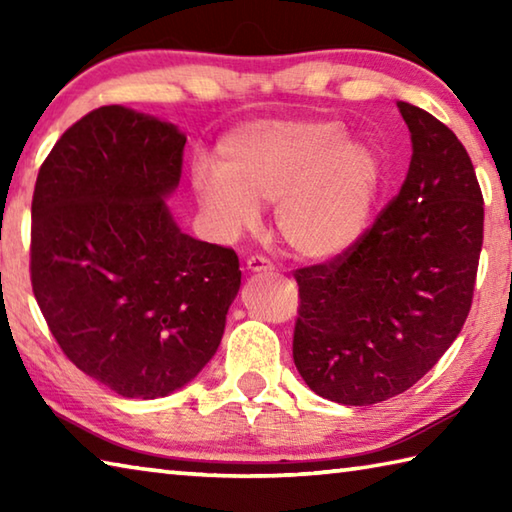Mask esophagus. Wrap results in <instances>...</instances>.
<instances>
[{
  "label": "esophagus",
  "instance_id": "obj_1",
  "mask_svg": "<svg viewBox=\"0 0 512 512\" xmlns=\"http://www.w3.org/2000/svg\"><path fill=\"white\" fill-rule=\"evenodd\" d=\"M246 268L250 273H259V271H275V264L271 259L264 257V255H250L246 259Z\"/></svg>",
  "mask_w": 512,
  "mask_h": 512
}]
</instances>
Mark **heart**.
<instances>
[{"mask_svg":"<svg viewBox=\"0 0 512 512\" xmlns=\"http://www.w3.org/2000/svg\"><path fill=\"white\" fill-rule=\"evenodd\" d=\"M379 160L345 140L334 119H268L239 126L216 144L214 167L198 164L192 187L223 235H239L275 203L277 235L291 253L332 259L366 228Z\"/></svg>","mask_w":512,"mask_h":512,"instance_id":"heart-1","label":"heart"}]
</instances>
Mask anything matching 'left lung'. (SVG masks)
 Wrapping results in <instances>:
<instances>
[{"label": "left lung", "instance_id": "obj_1", "mask_svg": "<svg viewBox=\"0 0 512 512\" xmlns=\"http://www.w3.org/2000/svg\"><path fill=\"white\" fill-rule=\"evenodd\" d=\"M409 173L352 248L293 271V361L311 391L368 406L436 366L470 314L483 246V194L461 140L427 110L397 103Z\"/></svg>", "mask_w": 512, "mask_h": 512}]
</instances>
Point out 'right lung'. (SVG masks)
I'll list each match as a JSON object with an SVG mask.
<instances>
[{
    "label": "right lung",
    "instance_id": "1",
    "mask_svg": "<svg viewBox=\"0 0 512 512\" xmlns=\"http://www.w3.org/2000/svg\"><path fill=\"white\" fill-rule=\"evenodd\" d=\"M185 142L167 121L101 106L60 135L33 189V296L65 357L121 397L192 381L241 284L235 250L180 232L162 201Z\"/></svg>",
    "mask_w": 512,
    "mask_h": 512
}]
</instances>
